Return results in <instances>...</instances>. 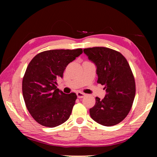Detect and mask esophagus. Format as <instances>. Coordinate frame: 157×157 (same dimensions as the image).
Wrapping results in <instances>:
<instances>
[{
	"instance_id": "1",
	"label": "esophagus",
	"mask_w": 157,
	"mask_h": 157,
	"mask_svg": "<svg viewBox=\"0 0 157 157\" xmlns=\"http://www.w3.org/2000/svg\"><path fill=\"white\" fill-rule=\"evenodd\" d=\"M85 95H86V94H84V93H82V92H80V91L77 92V96H78V98H84L85 96Z\"/></svg>"
}]
</instances>
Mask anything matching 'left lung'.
Segmentation results:
<instances>
[{"label": "left lung", "mask_w": 157, "mask_h": 157, "mask_svg": "<svg viewBox=\"0 0 157 157\" xmlns=\"http://www.w3.org/2000/svg\"><path fill=\"white\" fill-rule=\"evenodd\" d=\"M84 53L96 66L97 82L104 85L107 93L102 100L95 98L90 116L102 125L118 124L129 113L136 93L129 63L121 53L108 48H89L84 49Z\"/></svg>", "instance_id": "obj_1"}]
</instances>
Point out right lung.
Segmentation results:
<instances>
[{
	"label": "right lung",
	"instance_id": "right-lung-1",
	"mask_svg": "<svg viewBox=\"0 0 157 157\" xmlns=\"http://www.w3.org/2000/svg\"><path fill=\"white\" fill-rule=\"evenodd\" d=\"M82 53L81 48L46 50L28 64L23 78V95L28 111L41 125L57 127L70 117L77 95L57 89V81L63 78L68 63Z\"/></svg>",
	"mask_w": 157,
	"mask_h": 157
}]
</instances>
